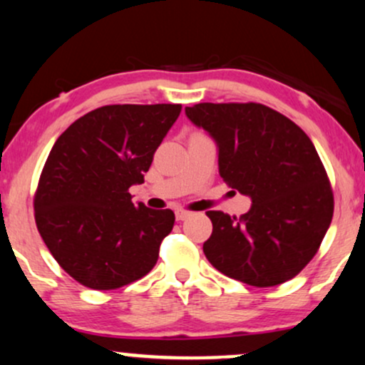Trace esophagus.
Returning <instances> with one entry per match:
<instances>
[{"label":"esophagus","mask_w":365,"mask_h":365,"mask_svg":"<svg viewBox=\"0 0 365 365\" xmlns=\"http://www.w3.org/2000/svg\"><path fill=\"white\" fill-rule=\"evenodd\" d=\"M192 216V212H188V210H177V212H175V217H177V221H185L187 217H190Z\"/></svg>","instance_id":"34e87169"}]
</instances>
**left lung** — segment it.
Segmentation results:
<instances>
[{
    "mask_svg": "<svg viewBox=\"0 0 365 365\" xmlns=\"http://www.w3.org/2000/svg\"><path fill=\"white\" fill-rule=\"evenodd\" d=\"M185 113L217 143L226 185L253 202L240 217L205 212L212 221L204 243L207 260L255 287L296 277L319 250L335 207L311 139L291 118L262 103H197Z\"/></svg>",
    "mask_w": 365,
    "mask_h": 365,
    "instance_id": "8db88e82",
    "label": "left lung"
}]
</instances>
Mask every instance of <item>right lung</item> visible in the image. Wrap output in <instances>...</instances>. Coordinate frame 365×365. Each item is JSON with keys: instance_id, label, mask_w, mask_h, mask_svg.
Listing matches in <instances>:
<instances>
[{"instance_id": "1", "label": "right lung", "mask_w": 365, "mask_h": 365, "mask_svg": "<svg viewBox=\"0 0 365 365\" xmlns=\"http://www.w3.org/2000/svg\"><path fill=\"white\" fill-rule=\"evenodd\" d=\"M182 105H105L74 120L52 146L34 195L35 225L66 274L112 291L143 279L175 225L170 209L133 204Z\"/></svg>"}]
</instances>
